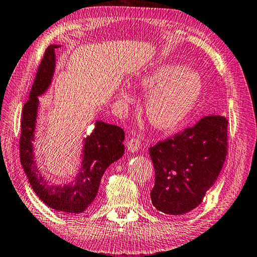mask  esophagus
Returning a JSON list of instances; mask_svg holds the SVG:
<instances>
[{"mask_svg":"<svg viewBox=\"0 0 257 257\" xmlns=\"http://www.w3.org/2000/svg\"><path fill=\"white\" fill-rule=\"evenodd\" d=\"M140 144H141V140H140V138L139 137H132L130 138L129 140H128V143H127V148H128V150L129 151H132V152H136V151H138L139 150V148H140Z\"/></svg>","mask_w":257,"mask_h":257,"instance_id":"34e87169","label":"esophagus"}]
</instances>
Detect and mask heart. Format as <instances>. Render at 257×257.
Returning <instances> with one entry per match:
<instances>
[{
	"instance_id": "1",
	"label": "heart",
	"mask_w": 257,
	"mask_h": 257,
	"mask_svg": "<svg viewBox=\"0 0 257 257\" xmlns=\"http://www.w3.org/2000/svg\"><path fill=\"white\" fill-rule=\"evenodd\" d=\"M138 84L151 90L146 100V113L154 127L162 130L176 128L187 119L198 103L203 80L194 69L179 64H158L138 76ZM120 98L132 102L133 95L122 88Z\"/></svg>"
}]
</instances>
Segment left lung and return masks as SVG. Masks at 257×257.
Returning a JSON list of instances; mask_svg holds the SVG:
<instances>
[{"mask_svg": "<svg viewBox=\"0 0 257 257\" xmlns=\"http://www.w3.org/2000/svg\"><path fill=\"white\" fill-rule=\"evenodd\" d=\"M227 122L224 116L209 114L150 147L156 173L150 196L157 210L178 215L201 203L225 161Z\"/></svg>", "mask_w": 257, "mask_h": 257, "instance_id": "8db88e82", "label": "left lung"}]
</instances>
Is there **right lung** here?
I'll list each match as a JSON object with an SVG mask.
<instances>
[{"label": "right lung", "mask_w": 257, "mask_h": 257, "mask_svg": "<svg viewBox=\"0 0 257 257\" xmlns=\"http://www.w3.org/2000/svg\"><path fill=\"white\" fill-rule=\"evenodd\" d=\"M59 45H50L38 66L29 100L22 110L20 158L34 192L45 204L54 210L80 213L95 200L101 178L112 162L124 152V132L114 124L97 121L94 132L86 138L84 159L78 176L64 187L48 184L35 167L33 145L38 108V96L50 86L55 69V50Z\"/></svg>", "instance_id": "add662e5"}]
</instances>
